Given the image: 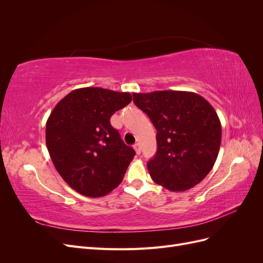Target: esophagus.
I'll list each match as a JSON object with an SVG mask.
<instances>
[{
    "instance_id": "obj_1",
    "label": "esophagus",
    "mask_w": 263,
    "mask_h": 263,
    "mask_svg": "<svg viewBox=\"0 0 263 263\" xmlns=\"http://www.w3.org/2000/svg\"><path fill=\"white\" fill-rule=\"evenodd\" d=\"M134 149H135V151H136V154L137 155H140V153H141V147H140V144H135L134 145Z\"/></svg>"
}]
</instances>
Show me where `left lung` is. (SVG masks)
<instances>
[{
  "label": "left lung",
  "mask_w": 263,
  "mask_h": 263,
  "mask_svg": "<svg viewBox=\"0 0 263 263\" xmlns=\"http://www.w3.org/2000/svg\"><path fill=\"white\" fill-rule=\"evenodd\" d=\"M133 98L157 129L158 149L147 164L151 179L173 192L198 184L218 156L221 125L216 110L193 92L133 93Z\"/></svg>",
  "instance_id": "8db88e82"
}]
</instances>
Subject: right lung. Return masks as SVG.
<instances>
[{"instance_id":"add662e5","label":"right lung","mask_w":263,"mask_h":263,"mask_svg":"<svg viewBox=\"0 0 263 263\" xmlns=\"http://www.w3.org/2000/svg\"><path fill=\"white\" fill-rule=\"evenodd\" d=\"M132 102L128 92L82 87L66 95L46 123V145L55 170L78 193L100 197L117 187L135 150L109 119Z\"/></svg>"}]
</instances>
